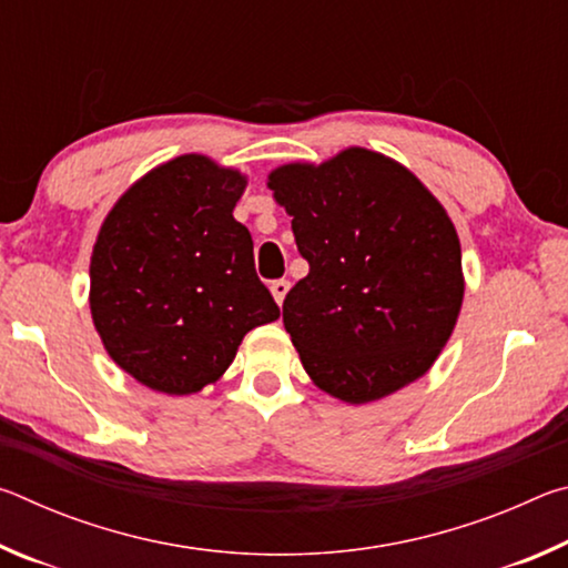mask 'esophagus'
I'll use <instances>...</instances> for the list:
<instances>
[{
	"label": "esophagus",
	"instance_id": "esophagus-1",
	"mask_svg": "<svg viewBox=\"0 0 568 568\" xmlns=\"http://www.w3.org/2000/svg\"><path fill=\"white\" fill-rule=\"evenodd\" d=\"M287 291H291V283H287V281H273V283H271V293H273L277 305H283Z\"/></svg>",
	"mask_w": 568,
	"mask_h": 568
}]
</instances>
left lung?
Segmentation results:
<instances>
[{
  "label": "left lung",
  "mask_w": 568,
  "mask_h": 568,
  "mask_svg": "<svg viewBox=\"0 0 568 568\" xmlns=\"http://www.w3.org/2000/svg\"><path fill=\"white\" fill-rule=\"evenodd\" d=\"M311 271L283 323L315 386L345 403L426 373L464 303L460 243L444 205L396 160L348 148L267 175Z\"/></svg>",
  "instance_id": "left-lung-1"
}]
</instances>
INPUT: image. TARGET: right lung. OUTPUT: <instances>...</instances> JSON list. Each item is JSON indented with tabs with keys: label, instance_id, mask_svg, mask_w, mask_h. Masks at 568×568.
Returning <instances> with one entry per match:
<instances>
[{
	"label": "right lung",
	"instance_id": "1",
	"mask_svg": "<svg viewBox=\"0 0 568 568\" xmlns=\"http://www.w3.org/2000/svg\"><path fill=\"white\" fill-rule=\"evenodd\" d=\"M247 180L205 155L148 172L114 203L90 263V311L110 358L168 396L215 383L247 331L277 321L253 237L233 217Z\"/></svg>",
	"mask_w": 568,
	"mask_h": 568
}]
</instances>
